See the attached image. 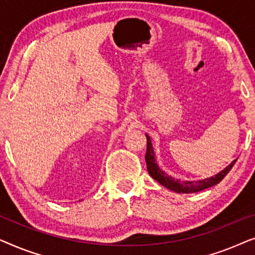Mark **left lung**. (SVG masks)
Masks as SVG:
<instances>
[{
	"mask_svg": "<svg viewBox=\"0 0 255 255\" xmlns=\"http://www.w3.org/2000/svg\"><path fill=\"white\" fill-rule=\"evenodd\" d=\"M146 139H147V148H146V165H147V170L153 179L158 181L160 184H162L163 187L168 188V189L175 191V193H183V194H189V193H196V191H201L203 189H207L209 187L215 186L221 182L224 179L230 170L232 169L233 165H235L237 159L235 161H232L230 165L226 167L224 170H222L221 173H218L216 176H211L210 179H205L202 181H180L177 179H173L172 176H168L165 172H162L159 168L158 165L155 163L154 158V151H153L151 139L147 134H146Z\"/></svg>",
	"mask_w": 255,
	"mask_h": 255,
	"instance_id": "obj_1",
	"label": "left lung"
}]
</instances>
